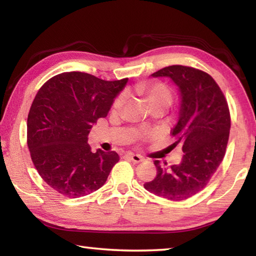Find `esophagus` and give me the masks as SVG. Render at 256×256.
I'll return each instance as SVG.
<instances>
[{"instance_id": "34e87169", "label": "esophagus", "mask_w": 256, "mask_h": 256, "mask_svg": "<svg viewBox=\"0 0 256 256\" xmlns=\"http://www.w3.org/2000/svg\"><path fill=\"white\" fill-rule=\"evenodd\" d=\"M128 156L130 157V159L132 160V162H141L142 160H144V158L141 157L140 154H128Z\"/></svg>"}]
</instances>
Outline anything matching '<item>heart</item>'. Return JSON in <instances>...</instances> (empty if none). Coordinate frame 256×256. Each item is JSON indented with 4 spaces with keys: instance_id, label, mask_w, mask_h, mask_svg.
Here are the masks:
<instances>
[{
    "instance_id": "obj_1",
    "label": "heart",
    "mask_w": 256,
    "mask_h": 256,
    "mask_svg": "<svg viewBox=\"0 0 256 256\" xmlns=\"http://www.w3.org/2000/svg\"><path fill=\"white\" fill-rule=\"evenodd\" d=\"M141 94L146 97V102H149V105H154V104H164V105L170 106L172 99V90L168 88L166 84H150L144 86L140 88ZM124 96H120L114 104L115 108H120L124 102Z\"/></svg>"
}]
</instances>
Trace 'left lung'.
Segmentation results:
<instances>
[{
  "mask_svg": "<svg viewBox=\"0 0 256 256\" xmlns=\"http://www.w3.org/2000/svg\"><path fill=\"white\" fill-rule=\"evenodd\" d=\"M151 76L170 78L178 88V120L172 136L175 146L183 144L184 154L170 167L156 160L157 176L144 188L172 201L186 200L206 188L224 157L230 131L228 104L212 76L198 68L172 66Z\"/></svg>",
  "mask_w": 256,
  "mask_h": 256,
  "instance_id": "left-lung-1",
  "label": "left lung"
}]
</instances>
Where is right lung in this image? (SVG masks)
Segmentation results:
<instances>
[{"instance_id": "right-lung-1", "label": "right lung", "mask_w": 256, "mask_h": 256, "mask_svg": "<svg viewBox=\"0 0 256 256\" xmlns=\"http://www.w3.org/2000/svg\"><path fill=\"white\" fill-rule=\"evenodd\" d=\"M126 82L64 72L38 90L28 114L27 144L38 174L56 192L76 198L105 184L120 157L115 151L92 152L88 134Z\"/></svg>"}]
</instances>
